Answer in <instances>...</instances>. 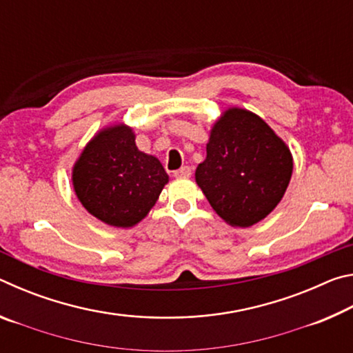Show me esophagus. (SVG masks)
I'll return each instance as SVG.
<instances>
[{
    "instance_id": "34e87169",
    "label": "esophagus",
    "mask_w": 353,
    "mask_h": 353,
    "mask_svg": "<svg viewBox=\"0 0 353 353\" xmlns=\"http://www.w3.org/2000/svg\"><path fill=\"white\" fill-rule=\"evenodd\" d=\"M191 176V168L190 166H182L181 170L174 171V177H190Z\"/></svg>"
}]
</instances>
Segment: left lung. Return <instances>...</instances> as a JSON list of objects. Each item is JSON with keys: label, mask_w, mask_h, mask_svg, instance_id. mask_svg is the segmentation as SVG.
I'll use <instances>...</instances> for the list:
<instances>
[{"label": "left lung", "mask_w": 353, "mask_h": 353, "mask_svg": "<svg viewBox=\"0 0 353 353\" xmlns=\"http://www.w3.org/2000/svg\"><path fill=\"white\" fill-rule=\"evenodd\" d=\"M292 172L285 143L254 113L227 110L214 124L196 182L225 223L249 227L283 198Z\"/></svg>", "instance_id": "left-lung-1"}]
</instances>
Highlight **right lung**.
<instances>
[{
	"label": "right lung",
	"mask_w": 353,
	"mask_h": 353,
	"mask_svg": "<svg viewBox=\"0 0 353 353\" xmlns=\"http://www.w3.org/2000/svg\"><path fill=\"white\" fill-rule=\"evenodd\" d=\"M168 182L162 163L139 151L132 129H104L83 149L73 170L77 198L93 216L132 227L154 207Z\"/></svg>",
	"instance_id": "1"
}]
</instances>
